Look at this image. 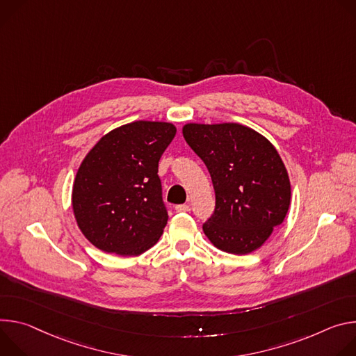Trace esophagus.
<instances>
[{
	"mask_svg": "<svg viewBox=\"0 0 356 356\" xmlns=\"http://www.w3.org/2000/svg\"><path fill=\"white\" fill-rule=\"evenodd\" d=\"M175 211H177V212H189V211H191V207H189V205H177V207H175Z\"/></svg>",
	"mask_w": 356,
	"mask_h": 356,
	"instance_id": "obj_1",
	"label": "esophagus"
}]
</instances>
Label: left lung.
<instances>
[{
    "mask_svg": "<svg viewBox=\"0 0 356 356\" xmlns=\"http://www.w3.org/2000/svg\"><path fill=\"white\" fill-rule=\"evenodd\" d=\"M182 134L205 163L215 189V212L202 226L207 238L232 254L257 250L290 208L291 185L280 154L239 123H188Z\"/></svg>",
    "mask_w": 356,
    "mask_h": 356,
    "instance_id": "1",
    "label": "left lung"
}]
</instances>
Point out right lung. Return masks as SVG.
<instances>
[{
	"label": "right lung",
	"instance_id": "add662e5",
	"mask_svg": "<svg viewBox=\"0 0 356 356\" xmlns=\"http://www.w3.org/2000/svg\"><path fill=\"white\" fill-rule=\"evenodd\" d=\"M175 134L172 123L138 120L108 131L86 154L73 181L72 208L93 246L129 257L160 239L168 213L158 161Z\"/></svg>",
	"mask_w": 356,
	"mask_h": 356
}]
</instances>
